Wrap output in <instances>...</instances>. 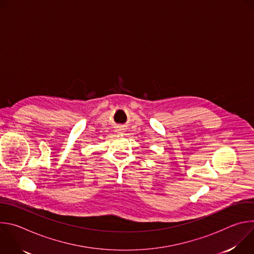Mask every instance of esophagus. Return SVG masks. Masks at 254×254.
I'll list each match as a JSON object with an SVG mask.
<instances>
[{
  "label": "esophagus",
  "mask_w": 254,
  "mask_h": 254,
  "mask_svg": "<svg viewBox=\"0 0 254 254\" xmlns=\"http://www.w3.org/2000/svg\"><path fill=\"white\" fill-rule=\"evenodd\" d=\"M117 131H118L119 133H121V132H123V129H122V128H118V129H117Z\"/></svg>",
  "instance_id": "1"
}]
</instances>
